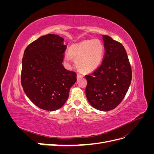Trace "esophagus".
I'll list each match as a JSON object with an SVG mask.
<instances>
[{"instance_id": "obj_1", "label": "esophagus", "mask_w": 154, "mask_h": 154, "mask_svg": "<svg viewBox=\"0 0 154 154\" xmlns=\"http://www.w3.org/2000/svg\"><path fill=\"white\" fill-rule=\"evenodd\" d=\"M82 77H83V76L82 75V74H77V78H82Z\"/></svg>"}]
</instances>
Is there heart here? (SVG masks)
<instances>
[{
	"mask_svg": "<svg viewBox=\"0 0 154 154\" xmlns=\"http://www.w3.org/2000/svg\"><path fill=\"white\" fill-rule=\"evenodd\" d=\"M104 49L103 43L100 40H86L71 46L65 60L70 62L72 58L76 60V66L80 71L90 72L100 66Z\"/></svg>",
	"mask_w": 154,
	"mask_h": 154,
	"instance_id": "heart-1",
	"label": "heart"
}]
</instances>
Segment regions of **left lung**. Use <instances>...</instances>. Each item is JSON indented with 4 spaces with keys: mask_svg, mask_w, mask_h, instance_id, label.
<instances>
[{
    "mask_svg": "<svg viewBox=\"0 0 154 154\" xmlns=\"http://www.w3.org/2000/svg\"><path fill=\"white\" fill-rule=\"evenodd\" d=\"M105 53L101 65L86 75V96L97 110L108 111L120 104L132 80V69L123 45L107 35H102Z\"/></svg>",
    "mask_w": 154,
    "mask_h": 154,
    "instance_id": "1",
    "label": "left lung"
}]
</instances>
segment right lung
Wrapping results in <instances>:
<instances>
[{
	"label": "right lung",
	"mask_w": 154,
	"mask_h": 154,
	"mask_svg": "<svg viewBox=\"0 0 154 154\" xmlns=\"http://www.w3.org/2000/svg\"><path fill=\"white\" fill-rule=\"evenodd\" d=\"M57 35L40 36L24 51L21 84L28 98L39 108L58 110L67 100L76 73L62 64L67 45Z\"/></svg>",
	"instance_id": "right-lung-1"
}]
</instances>
